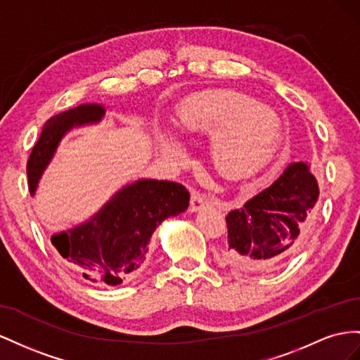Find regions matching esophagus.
<instances>
[{
  "instance_id": "34e87169",
  "label": "esophagus",
  "mask_w": 360,
  "mask_h": 360,
  "mask_svg": "<svg viewBox=\"0 0 360 360\" xmlns=\"http://www.w3.org/2000/svg\"><path fill=\"white\" fill-rule=\"evenodd\" d=\"M212 203V199L207 198L205 194H200L198 191H193L191 193V200H190V207H188V211L190 212H196L199 210H202L205 205H210Z\"/></svg>"
}]
</instances>
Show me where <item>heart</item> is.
Listing matches in <instances>:
<instances>
[{
    "label": "heart",
    "instance_id": "heart-1",
    "mask_svg": "<svg viewBox=\"0 0 360 360\" xmlns=\"http://www.w3.org/2000/svg\"><path fill=\"white\" fill-rule=\"evenodd\" d=\"M174 125L184 134H207L210 155L226 173H240L258 161L273 137V116L258 101L233 90H205L184 99L176 108ZM155 140L162 157L172 158L176 145L166 131Z\"/></svg>",
    "mask_w": 360,
    "mask_h": 360
}]
</instances>
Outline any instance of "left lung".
Wrapping results in <instances>:
<instances>
[{
  "instance_id": "left-lung-1",
  "label": "left lung",
  "mask_w": 360,
  "mask_h": 360,
  "mask_svg": "<svg viewBox=\"0 0 360 360\" xmlns=\"http://www.w3.org/2000/svg\"><path fill=\"white\" fill-rule=\"evenodd\" d=\"M318 196L309 164L291 162L270 187L226 215V262L245 273L279 269L302 248Z\"/></svg>"
}]
</instances>
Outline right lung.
Here are the masks:
<instances>
[{
  "label": "right lung",
  "mask_w": 360,
  "mask_h": 360,
  "mask_svg": "<svg viewBox=\"0 0 360 360\" xmlns=\"http://www.w3.org/2000/svg\"><path fill=\"white\" fill-rule=\"evenodd\" d=\"M105 116L101 104H81L46 120L27 162L32 196L69 131L95 125ZM190 193L176 182L139 179L127 184L91 217L54 233L51 243L90 283L116 286L131 281L146 259L153 231L188 208Z\"/></svg>",
  "instance_id": "right-lung-1"
}]
</instances>
